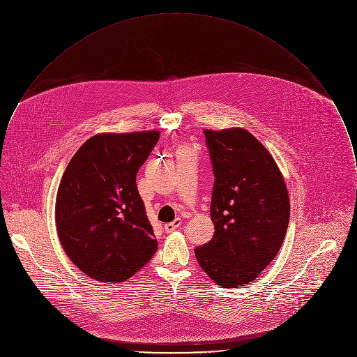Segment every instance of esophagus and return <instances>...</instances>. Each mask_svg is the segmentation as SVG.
<instances>
[{
	"mask_svg": "<svg viewBox=\"0 0 357 357\" xmlns=\"http://www.w3.org/2000/svg\"><path fill=\"white\" fill-rule=\"evenodd\" d=\"M180 225H181V218H176L174 221L165 224V231H166V232H173V231L177 229Z\"/></svg>",
	"mask_w": 357,
	"mask_h": 357,
	"instance_id": "obj_1",
	"label": "esophagus"
}]
</instances>
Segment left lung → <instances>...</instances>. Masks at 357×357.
<instances>
[{
  "mask_svg": "<svg viewBox=\"0 0 357 357\" xmlns=\"http://www.w3.org/2000/svg\"><path fill=\"white\" fill-rule=\"evenodd\" d=\"M204 133L214 173V235L195 257L218 286L238 289L253 282L282 248L290 220L287 187L272 155L250 132Z\"/></svg>",
  "mask_w": 357,
  "mask_h": 357,
  "instance_id": "1",
  "label": "left lung"
}]
</instances>
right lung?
<instances>
[{"label":"right lung","mask_w":357,"mask_h":357,"mask_svg":"<svg viewBox=\"0 0 357 357\" xmlns=\"http://www.w3.org/2000/svg\"><path fill=\"white\" fill-rule=\"evenodd\" d=\"M159 132L102 133L67 165L56 195V228L68 258L89 278L118 283L140 271L158 242L136 174Z\"/></svg>","instance_id":"add662e5"}]
</instances>
